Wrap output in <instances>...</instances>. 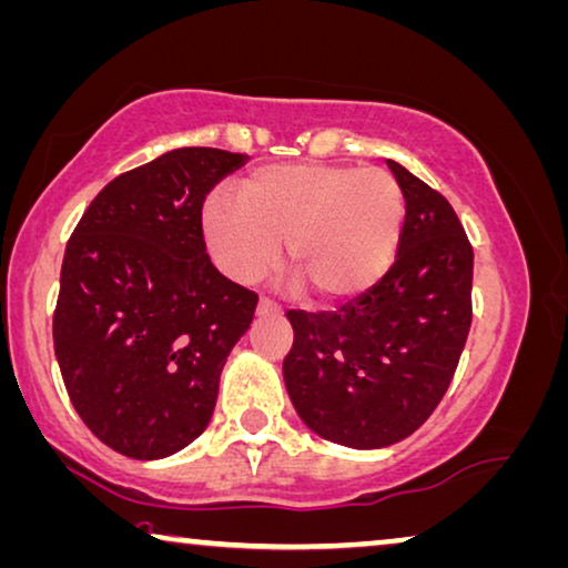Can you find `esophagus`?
<instances>
[{"label":"esophagus","instance_id":"obj_1","mask_svg":"<svg viewBox=\"0 0 568 568\" xmlns=\"http://www.w3.org/2000/svg\"><path fill=\"white\" fill-rule=\"evenodd\" d=\"M257 314H260V316H270V314H283V308L277 306V303L270 301V298H260V303H257Z\"/></svg>","mask_w":568,"mask_h":568}]
</instances>
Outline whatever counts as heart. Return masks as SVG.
<instances>
[{"instance_id":"b5f03b06","label":"heart","mask_w":568,"mask_h":568,"mask_svg":"<svg viewBox=\"0 0 568 568\" xmlns=\"http://www.w3.org/2000/svg\"><path fill=\"white\" fill-rule=\"evenodd\" d=\"M404 223L394 174L342 162L257 166L239 180L236 203L213 195L203 207L205 244L223 273L260 281L287 242V275L322 306L353 301L386 275Z\"/></svg>"}]
</instances>
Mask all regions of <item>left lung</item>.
<instances>
[{
  "label": "left lung",
  "mask_w": 568,
  "mask_h": 568,
  "mask_svg": "<svg viewBox=\"0 0 568 568\" xmlns=\"http://www.w3.org/2000/svg\"><path fill=\"white\" fill-rule=\"evenodd\" d=\"M404 236L386 275L329 314L287 311L285 388L301 419L347 447L409 437L440 404L470 329L474 246L445 197L398 162Z\"/></svg>",
  "instance_id": "8db88e82"
}]
</instances>
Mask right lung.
<instances>
[{
    "mask_svg": "<svg viewBox=\"0 0 568 568\" xmlns=\"http://www.w3.org/2000/svg\"><path fill=\"white\" fill-rule=\"evenodd\" d=\"M246 162L185 146L118 174L79 219L61 265L53 349L94 437L154 460L211 422L223 363L257 293L213 267L205 195Z\"/></svg>",
    "mask_w": 568,
    "mask_h": 568,
    "instance_id": "obj_1",
    "label": "right lung"
}]
</instances>
